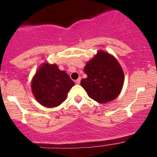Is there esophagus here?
I'll return each instance as SVG.
<instances>
[{
    "mask_svg": "<svg viewBox=\"0 0 157 157\" xmlns=\"http://www.w3.org/2000/svg\"><path fill=\"white\" fill-rule=\"evenodd\" d=\"M80 80H81V78H78L77 80H75V83L80 84Z\"/></svg>",
    "mask_w": 157,
    "mask_h": 157,
    "instance_id": "1",
    "label": "esophagus"
}]
</instances>
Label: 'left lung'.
Returning a JSON list of instances; mask_svg holds the SVG:
<instances>
[{"label": "left lung", "mask_w": 157, "mask_h": 157, "mask_svg": "<svg viewBox=\"0 0 157 157\" xmlns=\"http://www.w3.org/2000/svg\"><path fill=\"white\" fill-rule=\"evenodd\" d=\"M87 78L80 84L90 98L100 103L114 100L123 86L124 74L118 61L109 53L99 51L84 68Z\"/></svg>", "instance_id": "obj_1"}]
</instances>
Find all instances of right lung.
I'll return each instance as SVG.
<instances>
[{"label":"right lung","mask_w":157,"mask_h":157,"mask_svg":"<svg viewBox=\"0 0 157 157\" xmlns=\"http://www.w3.org/2000/svg\"><path fill=\"white\" fill-rule=\"evenodd\" d=\"M75 82L56 65L45 63L36 72L32 82L36 100L45 107L53 108L65 101Z\"/></svg>","instance_id":"right-lung-1"}]
</instances>
